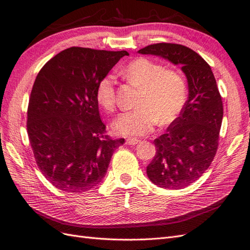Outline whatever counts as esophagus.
<instances>
[{
	"label": "esophagus",
	"mask_w": 250,
	"mask_h": 250,
	"mask_svg": "<svg viewBox=\"0 0 250 250\" xmlns=\"http://www.w3.org/2000/svg\"><path fill=\"white\" fill-rule=\"evenodd\" d=\"M139 141H140V140L137 139V138H127V139L125 140V144L129 145V146H135V145H137Z\"/></svg>",
	"instance_id": "obj_1"
}]
</instances>
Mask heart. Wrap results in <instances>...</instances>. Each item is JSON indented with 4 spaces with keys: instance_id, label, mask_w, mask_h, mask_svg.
<instances>
[{
    "instance_id": "1",
    "label": "heart",
    "mask_w": 250,
    "mask_h": 250,
    "mask_svg": "<svg viewBox=\"0 0 250 250\" xmlns=\"http://www.w3.org/2000/svg\"><path fill=\"white\" fill-rule=\"evenodd\" d=\"M131 83L140 88L137 109L116 118L113 129L124 136H142L151 133L156 124L167 125L179 116L187 102V83L181 73L167 70L161 63L146 58L132 61L123 70ZM96 99L103 108H116L115 78L105 75L97 84Z\"/></svg>"
}]
</instances>
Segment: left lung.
Here are the masks:
<instances>
[{
	"instance_id": "obj_1",
	"label": "left lung",
	"mask_w": 250,
	"mask_h": 250,
	"mask_svg": "<svg viewBox=\"0 0 250 250\" xmlns=\"http://www.w3.org/2000/svg\"><path fill=\"white\" fill-rule=\"evenodd\" d=\"M180 65L188 98L180 116L154 140L156 155L146 167L148 179L162 188L179 189L200 178L213 160L223 118V104L209 65L188 47L159 42L140 49Z\"/></svg>"
}]
</instances>
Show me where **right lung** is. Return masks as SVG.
Wrapping results in <instances>:
<instances>
[{
    "instance_id": "obj_1",
    "label": "right lung",
    "mask_w": 250,
    "mask_h": 250,
    "mask_svg": "<svg viewBox=\"0 0 250 250\" xmlns=\"http://www.w3.org/2000/svg\"><path fill=\"white\" fill-rule=\"evenodd\" d=\"M126 51L71 47L41 69L30 94L27 132L37 165L53 187L67 192L95 188L114 151L99 116L97 84Z\"/></svg>"
}]
</instances>
